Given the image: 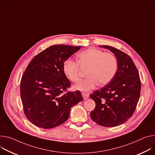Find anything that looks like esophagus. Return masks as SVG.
Returning <instances> with one entry per match:
<instances>
[{
  "label": "esophagus",
  "instance_id": "34e87169",
  "mask_svg": "<svg viewBox=\"0 0 155 155\" xmlns=\"http://www.w3.org/2000/svg\"><path fill=\"white\" fill-rule=\"evenodd\" d=\"M82 96L84 98V100H87V98L89 97V94L87 93H82Z\"/></svg>",
  "mask_w": 155,
  "mask_h": 155
}]
</instances>
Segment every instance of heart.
<instances>
[{"label":"heart","instance_id":"heart-1","mask_svg":"<svg viewBox=\"0 0 155 155\" xmlns=\"http://www.w3.org/2000/svg\"><path fill=\"white\" fill-rule=\"evenodd\" d=\"M77 62L66 59L63 64V71L69 80L77 82L80 80L78 65L80 67H89L87 72L88 77L74 86L75 90L83 91L93 89L99 82L101 85L109 83L114 77L118 67L117 60L114 54L95 48L80 52Z\"/></svg>","mask_w":155,"mask_h":155}]
</instances>
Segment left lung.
Returning a JSON list of instances; mask_svg holds the SVG:
<instances>
[{
  "instance_id": "left-lung-1",
  "label": "left lung",
  "mask_w": 155,
  "mask_h": 155,
  "mask_svg": "<svg viewBox=\"0 0 155 155\" xmlns=\"http://www.w3.org/2000/svg\"><path fill=\"white\" fill-rule=\"evenodd\" d=\"M114 53L118 62L112 80L90 96L96 103L90 112L91 119L98 125L112 127L125 122L135 110L141 90L138 70L130 56L114 47L100 46Z\"/></svg>"
}]
</instances>
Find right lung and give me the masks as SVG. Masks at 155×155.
I'll use <instances>...</instances> for the list:
<instances>
[{
    "label": "right lung",
    "mask_w": 155,
    "mask_h": 155,
    "mask_svg": "<svg viewBox=\"0 0 155 155\" xmlns=\"http://www.w3.org/2000/svg\"><path fill=\"white\" fill-rule=\"evenodd\" d=\"M81 47L54 45L37 54L27 66L20 82L24 113L33 124L45 129L61 125L71 107L81 101V92L64 91L70 83L63 64Z\"/></svg>",
    "instance_id": "add662e5"
}]
</instances>
